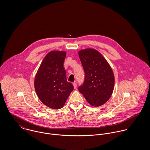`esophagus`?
Segmentation results:
<instances>
[{"label":"esophagus","mask_w":150,"mask_h":150,"mask_svg":"<svg viewBox=\"0 0 150 150\" xmlns=\"http://www.w3.org/2000/svg\"><path fill=\"white\" fill-rule=\"evenodd\" d=\"M73 85L74 86V88H77V83H73Z\"/></svg>","instance_id":"esophagus-1"}]
</instances>
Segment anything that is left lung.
<instances>
[{"label": "left lung", "instance_id": "1", "mask_svg": "<svg viewBox=\"0 0 150 150\" xmlns=\"http://www.w3.org/2000/svg\"><path fill=\"white\" fill-rule=\"evenodd\" d=\"M85 78L79 91L92 106L105 104L111 97L114 86L112 70L106 60L98 51L88 48L79 52Z\"/></svg>", "mask_w": 150, "mask_h": 150}]
</instances>
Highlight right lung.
Segmentation results:
<instances>
[{
	"label": "right lung",
	"instance_id": "1",
	"mask_svg": "<svg viewBox=\"0 0 150 150\" xmlns=\"http://www.w3.org/2000/svg\"><path fill=\"white\" fill-rule=\"evenodd\" d=\"M66 53L52 51L43 59L35 79L36 92L45 106L59 109L73 91L74 86L67 81L64 66Z\"/></svg>",
	"mask_w": 150,
	"mask_h": 150
}]
</instances>
